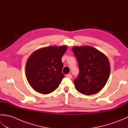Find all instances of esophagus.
Instances as JSON below:
<instances>
[{
  "instance_id": "1",
  "label": "esophagus",
  "mask_w": 128,
  "mask_h": 128,
  "mask_svg": "<svg viewBox=\"0 0 128 128\" xmlns=\"http://www.w3.org/2000/svg\"><path fill=\"white\" fill-rule=\"evenodd\" d=\"M66 76H67V77L68 78H72V74H68Z\"/></svg>"
}]
</instances>
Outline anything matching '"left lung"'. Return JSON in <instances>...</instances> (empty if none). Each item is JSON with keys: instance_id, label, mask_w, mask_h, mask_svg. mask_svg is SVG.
<instances>
[{"instance_id": "8db88e82", "label": "left lung", "mask_w": 128, "mask_h": 128, "mask_svg": "<svg viewBox=\"0 0 128 128\" xmlns=\"http://www.w3.org/2000/svg\"><path fill=\"white\" fill-rule=\"evenodd\" d=\"M72 50L80 70L74 81L76 88L83 94H97L105 86L110 76V68L107 57L91 46H75Z\"/></svg>"}]
</instances>
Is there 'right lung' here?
Listing matches in <instances>:
<instances>
[{"label": "right lung", "mask_w": 128, "mask_h": 128, "mask_svg": "<svg viewBox=\"0 0 128 128\" xmlns=\"http://www.w3.org/2000/svg\"><path fill=\"white\" fill-rule=\"evenodd\" d=\"M66 50V46H50L39 49L30 56L26 64V76L34 90L48 94L58 88L64 77L62 57Z\"/></svg>", "instance_id": "1"}]
</instances>
